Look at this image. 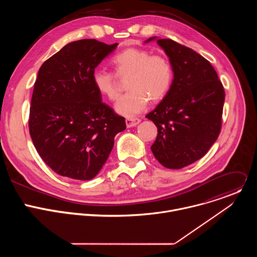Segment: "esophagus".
<instances>
[{"label":"esophagus","instance_id":"34e87169","mask_svg":"<svg viewBox=\"0 0 257 257\" xmlns=\"http://www.w3.org/2000/svg\"><path fill=\"white\" fill-rule=\"evenodd\" d=\"M126 126L127 128H131V127H135L136 125H138L140 123V119H126Z\"/></svg>","mask_w":257,"mask_h":257}]
</instances>
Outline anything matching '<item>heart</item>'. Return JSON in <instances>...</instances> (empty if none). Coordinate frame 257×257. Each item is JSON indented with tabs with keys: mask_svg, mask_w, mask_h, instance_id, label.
Wrapping results in <instances>:
<instances>
[{
	"mask_svg": "<svg viewBox=\"0 0 257 257\" xmlns=\"http://www.w3.org/2000/svg\"><path fill=\"white\" fill-rule=\"evenodd\" d=\"M112 64L116 74L129 76V91L116 103V112L132 118L153 102L162 100L169 92L174 71L170 61L162 55H153L151 51L140 48H127L116 55ZM92 83L95 89L109 100H116L119 88L116 77L112 73L95 70L92 73Z\"/></svg>",
	"mask_w": 257,
	"mask_h": 257,
	"instance_id": "1",
	"label": "heart"
}]
</instances>
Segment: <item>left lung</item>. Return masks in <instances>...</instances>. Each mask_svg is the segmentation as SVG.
<instances>
[{
    "mask_svg": "<svg viewBox=\"0 0 257 257\" xmlns=\"http://www.w3.org/2000/svg\"><path fill=\"white\" fill-rule=\"evenodd\" d=\"M169 57L174 79L168 94L146 115L158 128L155 158L168 169H182L201 159L222 127L225 90L211 64L192 49L157 36Z\"/></svg>",
    "mask_w": 257,
    "mask_h": 257,
    "instance_id": "left-lung-1",
    "label": "left lung"
}]
</instances>
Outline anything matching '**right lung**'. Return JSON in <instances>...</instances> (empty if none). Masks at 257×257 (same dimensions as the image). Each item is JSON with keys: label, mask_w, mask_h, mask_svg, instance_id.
Returning a JSON list of instances; mask_svg holds the SVG:
<instances>
[{"label": "right lung", "mask_w": 257, "mask_h": 257, "mask_svg": "<svg viewBox=\"0 0 257 257\" xmlns=\"http://www.w3.org/2000/svg\"><path fill=\"white\" fill-rule=\"evenodd\" d=\"M118 44L72 42L40 68L29 111V133L43 161L58 175L86 181L106 162L125 119L101 101L92 83L97 65Z\"/></svg>", "instance_id": "obj_1"}]
</instances>
